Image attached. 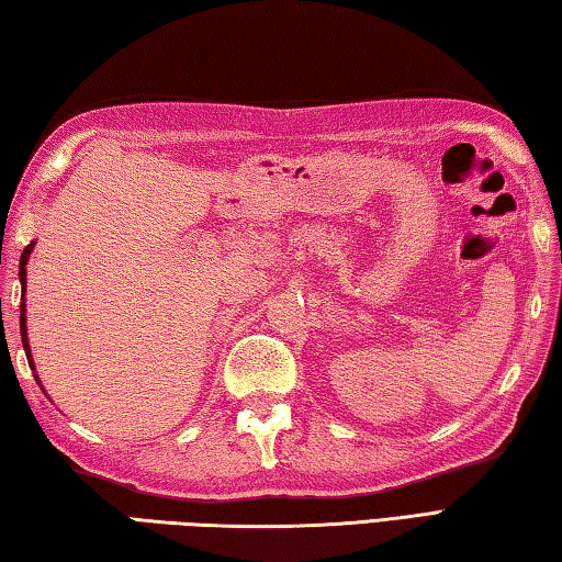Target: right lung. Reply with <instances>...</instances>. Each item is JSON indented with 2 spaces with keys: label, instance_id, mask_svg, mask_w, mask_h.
<instances>
[{
  "label": "right lung",
  "instance_id": "right-lung-1",
  "mask_svg": "<svg viewBox=\"0 0 562 562\" xmlns=\"http://www.w3.org/2000/svg\"><path fill=\"white\" fill-rule=\"evenodd\" d=\"M31 248H33V244H29L26 248H24V252H21V262H19V278H21V284H24V290H26V260H29V252H31ZM21 340H24V350H26V358H29V366L33 368V362H31V350H29V340H26V316H24V304H21Z\"/></svg>",
  "mask_w": 562,
  "mask_h": 562
}]
</instances>
